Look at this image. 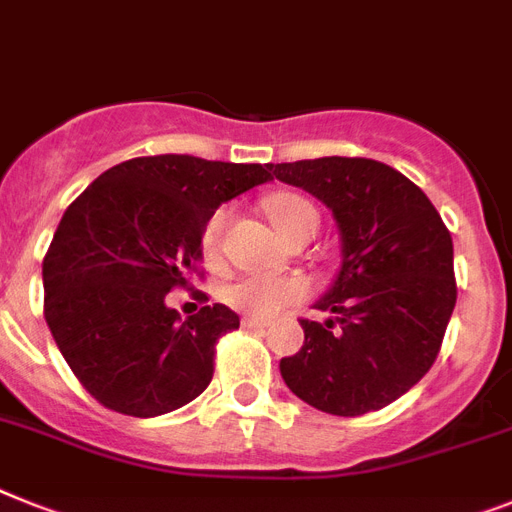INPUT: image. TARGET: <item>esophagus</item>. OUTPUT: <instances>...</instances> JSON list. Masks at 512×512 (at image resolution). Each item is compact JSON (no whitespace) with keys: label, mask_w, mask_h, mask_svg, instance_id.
Masks as SVG:
<instances>
[{"label":"esophagus","mask_w":512,"mask_h":512,"mask_svg":"<svg viewBox=\"0 0 512 512\" xmlns=\"http://www.w3.org/2000/svg\"><path fill=\"white\" fill-rule=\"evenodd\" d=\"M243 327H248V329H266V327H269V322H266V319H253V316H246V319H243Z\"/></svg>","instance_id":"1"}]
</instances>
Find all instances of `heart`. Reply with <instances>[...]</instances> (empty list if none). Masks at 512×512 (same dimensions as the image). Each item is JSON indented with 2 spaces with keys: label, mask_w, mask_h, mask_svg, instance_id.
Here are the masks:
<instances>
[{
  "label": "heart",
  "mask_w": 512,
  "mask_h": 512,
  "mask_svg": "<svg viewBox=\"0 0 512 512\" xmlns=\"http://www.w3.org/2000/svg\"><path fill=\"white\" fill-rule=\"evenodd\" d=\"M264 209L287 243L293 240H311L319 230V211L308 198L298 193H272L264 201ZM230 211L217 209L209 217L201 232V251L206 261H217L225 243V227ZM306 282L298 277H266V274H246L240 280L230 282L225 287V301L232 308H238L243 314L266 319V316L277 314L287 303L301 301L306 295Z\"/></svg>",
  "instance_id": "obj_1"
}]
</instances>
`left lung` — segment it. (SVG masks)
<instances>
[{"label":"left lung","mask_w":512,"mask_h":512,"mask_svg":"<svg viewBox=\"0 0 512 512\" xmlns=\"http://www.w3.org/2000/svg\"><path fill=\"white\" fill-rule=\"evenodd\" d=\"M332 211L342 240L335 285L301 319L303 348L280 361L290 390L332 416L395 403L437 361L458 285L453 238L426 193L390 164L322 156L269 164Z\"/></svg>","instance_id":"8db88e82"}]
</instances>
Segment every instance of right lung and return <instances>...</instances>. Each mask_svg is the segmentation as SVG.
I'll return each instance as SVG.
<instances>
[{
    "label": "right lung",
    "instance_id": "right-lung-1",
    "mask_svg": "<svg viewBox=\"0 0 512 512\" xmlns=\"http://www.w3.org/2000/svg\"><path fill=\"white\" fill-rule=\"evenodd\" d=\"M269 164L138 156L101 172L62 214L44 256V316L59 353L104 408L151 418L196 400L219 337L240 327L214 303L180 319L201 232L219 206L272 180Z\"/></svg>",
    "mask_w": 512,
    "mask_h": 512
}]
</instances>
